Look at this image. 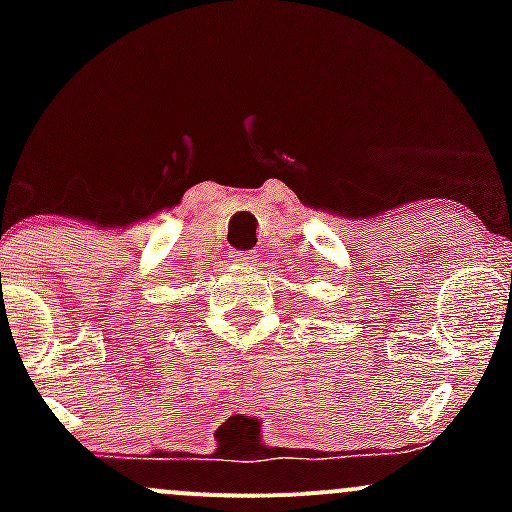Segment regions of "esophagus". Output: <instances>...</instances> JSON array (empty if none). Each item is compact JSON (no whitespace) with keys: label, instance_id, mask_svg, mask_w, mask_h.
<instances>
[{"label":"esophagus","instance_id":"esophagus-1","mask_svg":"<svg viewBox=\"0 0 512 512\" xmlns=\"http://www.w3.org/2000/svg\"><path fill=\"white\" fill-rule=\"evenodd\" d=\"M257 257H260V255H257V252H237V255H235V252H232V260H235L237 265H247V267H250V265H255Z\"/></svg>","mask_w":512,"mask_h":512}]
</instances>
